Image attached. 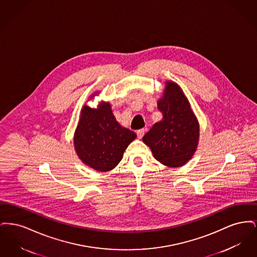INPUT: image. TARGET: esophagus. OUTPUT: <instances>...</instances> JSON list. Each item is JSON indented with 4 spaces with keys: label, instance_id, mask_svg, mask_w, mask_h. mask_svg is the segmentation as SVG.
<instances>
[{
    "label": "esophagus",
    "instance_id": "1",
    "mask_svg": "<svg viewBox=\"0 0 257 257\" xmlns=\"http://www.w3.org/2000/svg\"><path fill=\"white\" fill-rule=\"evenodd\" d=\"M137 135H138V138H139V139H142V138L144 137V135H145V129H140V130H138V131H137Z\"/></svg>",
    "mask_w": 257,
    "mask_h": 257
}]
</instances>
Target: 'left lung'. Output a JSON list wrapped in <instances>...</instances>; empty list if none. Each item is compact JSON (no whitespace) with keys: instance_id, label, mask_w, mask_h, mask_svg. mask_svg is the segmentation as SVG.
I'll return each instance as SVG.
<instances>
[{"instance_id":"1","label":"left lung","mask_w":257,"mask_h":257,"mask_svg":"<svg viewBox=\"0 0 257 257\" xmlns=\"http://www.w3.org/2000/svg\"><path fill=\"white\" fill-rule=\"evenodd\" d=\"M163 119L144 136L154 158L170 168L182 167L193 158L199 141V123L180 86L167 81L157 103Z\"/></svg>"}]
</instances>
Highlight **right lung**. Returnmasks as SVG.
I'll return each mask as SVG.
<instances>
[{
    "label": "right lung",
    "mask_w": 257,
    "mask_h": 257,
    "mask_svg": "<svg viewBox=\"0 0 257 257\" xmlns=\"http://www.w3.org/2000/svg\"><path fill=\"white\" fill-rule=\"evenodd\" d=\"M98 94L94 92L89 99ZM136 138L133 131L116 121L110 102L102 101L95 109L86 105L82 108L74 133V148L85 165L105 172L118 165L125 149Z\"/></svg>",
    "instance_id": "1"
}]
</instances>
